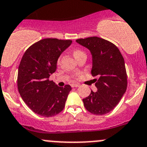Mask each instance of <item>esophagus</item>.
<instances>
[{
    "label": "esophagus",
    "mask_w": 147,
    "mask_h": 147,
    "mask_svg": "<svg viewBox=\"0 0 147 147\" xmlns=\"http://www.w3.org/2000/svg\"><path fill=\"white\" fill-rule=\"evenodd\" d=\"M71 86H72V88H77V87H79V86H80V85L79 84H72L71 85Z\"/></svg>",
    "instance_id": "esophagus-1"
}]
</instances>
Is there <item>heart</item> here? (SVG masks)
<instances>
[{
	"label": "heart",
	"instance_id": "obj_1",
	"mask_svg": "<svg viewBox=\"0 0 147 147\" xmlns=\"http://www.w3.org/2000/svg\"><path fill=\"white\" fill-rule=\"evenodd\" d=\"M81 54H85L84 52L83 51L80 50V49H75L73 51V56L75 57V59L78 58L79 56H80ZM76 76H78V74H76Z\"/></svg>",
	"mask_w": 147,
	"mask_h": 147
}]
</instances>
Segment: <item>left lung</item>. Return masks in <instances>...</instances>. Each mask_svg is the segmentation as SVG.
<instances>
[{"label": "left lung", "instance_id": "1", "mask_svg": "<svg viewBox=\"0 0 147 147\" xmlns=\"http://www.w3.org/2000/svg\"><path fill=\"white\" fill-rule=\"evenodd\" d=\"M76 42L90 50L93 59L91 75L98 77L95 79L97 91L91 90L83 98L84 107L94 115L109 113L120 102L127 88L124 59L117 46L103 38L89 37Z\"/></svg>", "mask_w": 147, "mask_h": 147}]
</instances>
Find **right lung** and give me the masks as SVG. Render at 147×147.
Wrapping results in <instances>:
<instances>
[{"instance_id": "obj_1", "label": "right lung", "mask_w": 147, "mask_h": 147, "mask_svg": "<svg viewBox=\"0 0 147 147\" xmlns=\"http://www.w3.org/2000/svg\"><path fill=\"white\" fill-rule=\"evenodd\" d=\"M71 43V40H40L27 49L20 61L17 76L19 93L28 107L42 117L60 113L72 90L69 85L59 87L49 80L57 69L59 57Z\"/></svg>"}]
</instances>
